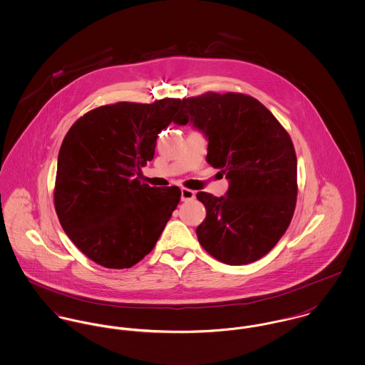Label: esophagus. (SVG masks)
I'll use <instances>...</instances> for the list:
<instances>
[{
  "mask_svg": "<svg viewBox=\"0 0 365 365\" xmlns=\"http://www.w3.org/2000/svg\"><path fill=\"white\" fill-rule=\"evenodd\" d=\"M195 197H196V193H195L193 190H190V189L183 187V189L180 190V198H182V201H192Z\"/></svg>",
  "mask_w": 365,
  "mask_h": 365,
  "instance_id": "obj_1",
  "label": "esophagus"
}]
</instances>
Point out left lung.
Masks as SVG:
<instances>
[{
	"label": "left lung",
	"mask_w": 365,
	"mask_h": 365,
	"mask_svg": "<svg viewBox=\"0 0 365 365\" xmlns=\"http://www.w3.org/2000/svg\"><path fill=\"white\" fill-rule=\"evenodd\" d=\"M178 125L192 123L208 140L207 163L229 180L226 196L198 192L207 217L200 245L229 265L250 264L279 242L297 198V158L290 136L258 100L240 93L183 100Z\"/></svg>",
	"instance_id": "left-lung-1"
}]
</instances>
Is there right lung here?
Segmentation results:
<instances>
[{"instance_id": "right-lung-1", "label": "right lung", "mask_w": 365, "mask_h": 365, "mask_svg": "<svg viewBox=\"0 0 365 365\" xmlns=\"http://www.w3.org/2000/svg\"><path fill=\"white\" fill-rule=\"evenodd\" d=\"M183 104L116 103L81 116L61 144L54 204L75 246L106 268L138 264L160 239L180 200V189L141 183L158 133Z\"/></svg>"}]
</instances>
